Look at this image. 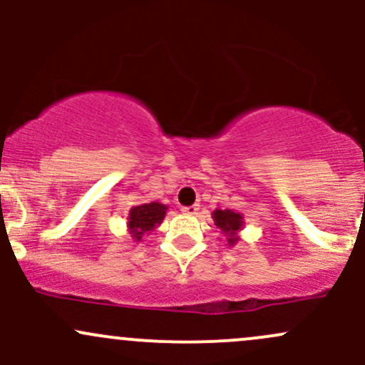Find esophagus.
I'll return each instance as SVG.
<instances>
[{
  "mask_svg": "<svg viewBox=\"0 0 365 365\" xmlns=\"http://www.w3.org/2000/svg\"><path fill=\"white\" fill-rule=\"evenodd\" d=\"M198 210H200L198 205H190V207H182L181 208L182 214H186V215H196V214H198Z\"/></svg>",
  "mask_w": 365,
  "mask_h": 365,
  "instance_id": "34e87169",
  "label": "esophagus"
}]
</instances>
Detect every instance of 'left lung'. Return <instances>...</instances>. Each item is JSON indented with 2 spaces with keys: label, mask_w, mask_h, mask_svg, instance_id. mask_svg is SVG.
Segmentation results:
<instances>
[{
  "label": "left lung",
  "mask_w": 365,
  "mask_h": 365,
  "mask_svg": "<svg viewBox=\"0 0 365 365\" xmlns=\"http://www.w3.org/2000/svg\"><path fill=\"white\" fill-rule=\"evenodd\" d=\"M212 219H214L215 226L227 236V243L232 247L240 240L237 232L243 227V215L232 210H215L212 214Z\"/></svg>",
  "instance_id": "obj_1"
}]
</instances>
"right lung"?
I'll return each instance as SVG.
<instances>
[{
    "mask_svg": "<svg viewBox=\"0 0 365 365\" xmlns=\"http://www.w3.org/2000/svg\"><path fill=\"white\" fill-rule=\"evenodd\" d=\"M167 205L151 202L143 203L138 207H133L129 210V232L134 237V241H141V237L153 231L158 224H162L165 217Z\"/></svg>",
    "mask_w": 365,
    "mask_h": 365,
    "instance_id": "right-lung-1",
    "label": "right lung"
}]
</instances>
